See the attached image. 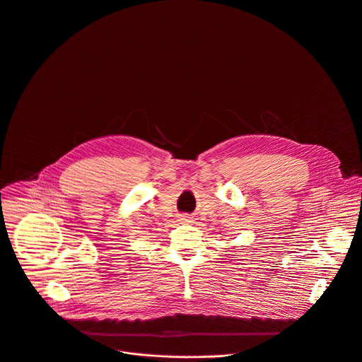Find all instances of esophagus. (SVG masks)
Listing matches in <instances>:
<instances>
[{
	"mask_svg": "<svg viewBox=\"0 0 362 362\" xmlns=\"http://www.w3.org/2000/svg\"><path fill=\"white\" fill-rule=\"evenodd\" d=\"M179 221H180L182 223H190V222H192L190 216H187V215H182V216L179 218Z\"/></svg>",
	"mask_w": 362,
	"mask_h": 362,
	"instance_id": "1",
	"label": "esophagus"
}]
</instances>
